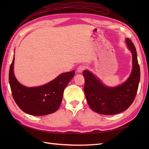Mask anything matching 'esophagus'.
Here are the masks:
<instances>
[{
  "mask_svg": "<svg viewBox=\"0 0 149 149\" xmlns=\"http://www.w3.org/2000/svg\"><path fill=\"white\" fill-rule=\"evenodd\" d=\"M85 69V66L84 65H80L77 68V71L79 73H82Z\"/></svg>",
  "mask_w": 149,
  "mask_h": 149,
  "instance_id": "esophagus-1",
  "label": "esophagus"
}]
</instances>
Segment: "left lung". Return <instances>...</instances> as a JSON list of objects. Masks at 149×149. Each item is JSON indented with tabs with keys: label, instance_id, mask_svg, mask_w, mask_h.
Wrapping results in <instances>:
<instances>
[{
	"label": "left lung",
	"instance_id": "left-lung-1",
	"mask_svg": "<svg viewBox=\"0 0 149 149\" xmlns=\"http://www.w3.org/2000/svg\"><path fill=\"white\" fill-rule=\"evenodd\" d=\"M126 43L132 54V70L128 79L115 88L104 86L88 70L83 72L85 83L84 91L87 102L93 111L102 115H115L128 109L136 95L140 79L136 48L132 41L127 38Z\"/></svg>",
	"mask_w": 149,
	"mask_h": 149
}]
</instances>
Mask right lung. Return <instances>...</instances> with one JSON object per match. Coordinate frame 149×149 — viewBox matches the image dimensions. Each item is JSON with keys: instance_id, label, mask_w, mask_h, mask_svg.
<instances>
[{"instance_id": "1", "label": "right lung", "mask_w": 149, "mask_h": 149, "mask_svg": "<svg viewBox=\"0 0 149 149\" xmlns=\"http://www.w3.org/2000/svg\"><path fill=\"white\" fill-rule=\"evenodd\" d=\"M15 57L10 66L9 81L13 97L18 106L29 115L43 116L56 111L61 105L65 88L75 70L63 73L43 86L29 88L18 83L13 73Z\"/></svg>"}]
</instances>
